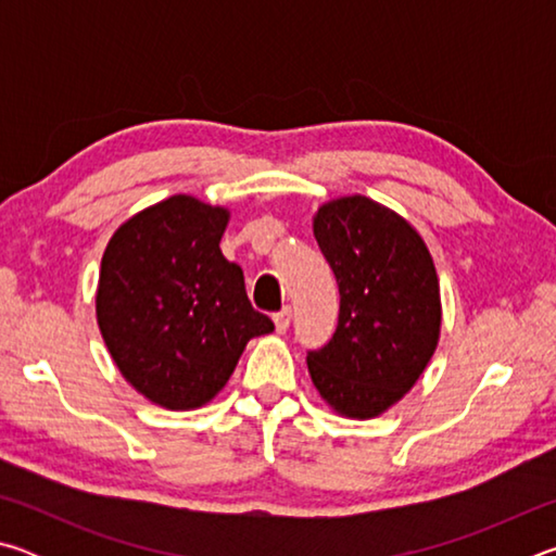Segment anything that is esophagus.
I'll use <instances>...</instances> for the list:
<instances>
[{
  "mask_svg": "<svg viewBox=\"0 0 556 556\" xmlns=\"http://www.w3.org/2000/svg\"><path fill=\"white\" fill-rule=\"evenodd\" d=\"M291 324V308L285 306L281 312L275 314V326H277V333H287V328Z\"/></svg>",
  "mask_w": 556,
  "mask_h": 556,
  "instance_id": "1",
  "label": "esophagus"
}]
</instances>
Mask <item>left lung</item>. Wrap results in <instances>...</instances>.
I'll return each instance as SVG.
<instances>
[{"mask_svg":"<svg viewBox=\"0 0 556 556\" xmlns=\"http://www.w3.org/2000/svg\"><path fill=\"white\" fill-rule=\"evenodd\" d=\"M314 235L331 265L341 308L326 345L306 353L321 397L345 417H378L434 355L439 279L412 225L365 195L326 203Z\"/></svg>","mask_w":556,"mask_h":556,"instance_id":"left-lung-1","label":"left lung"}]
</instances>
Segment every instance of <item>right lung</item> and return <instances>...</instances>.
<instances>
[{
	"mask_svg": "<svg viewBox=\"0 0 556 556\" xmlns=\"http://www.w3.org/2000/svg\"><path fill=\"white\" fill-rule=\"evenodd\" d=\"M228 211L172 195L129 218L102 255L98 324L119 372L166 409L223 390L250 338L275 331L220 252Z\"/></svg>",
	"mask_w": 556,
	"mask_h": 556,
	"instance_id": "add662e5",
	"label": "right lung"
}]
</instances>
